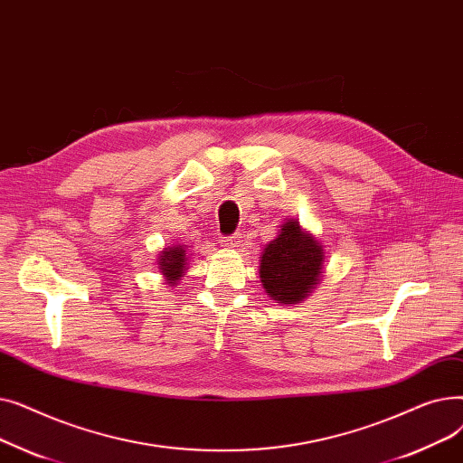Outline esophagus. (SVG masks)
Instances as JSON below:
<instances>
[{
    "label": "esophagus",
    "mask_w": 463,
    "mask_h": 463,
    "mask_svg": "<svg viewBox=\"0 0 463 463\" xmlns=\"http://www.w3.org/2000/svg\"><path fill=\"white\" fill-rule=\"evenodd\" d=\"M240 234H232V236H222V244L227 248H238L240 244Z\"/></svg>",
    "instance_id": "34e87169"
}]
</instances>
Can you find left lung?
<instances>
[{
  "mask_svg": "<svg viewBox=\"0 0 463 463\" xmlns=\"http://www.w3.org/2000/svg\"><path fill=\"white\" fill-rule=\"evenodd\" d=\"M323 266V246L300 227L298 219H287L260 255L259 276L272 300L298 304L319 283Z\"/></svg>",
  "mask_w": 463,
  "mask_h": 463,
  "instance_id": "obj_1",
  "label": "left lung"
}]
</instances>
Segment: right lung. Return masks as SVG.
Listing matches in <instances>:
<instances>
[{
	"label": "right lung",
	"mask_w": 463,
	"mask_h": 463,
	"mask_svg": "<svg viewBox=\"0 0 463 463\" xmlns=\"http://www.w3.org/2000/svg\"><path fill=\"white\" fill-rule=\"evenodd\" d=\"M185 260H187L185 246H170L161 251L157 264L168 285H176V281L184 276L185 264H187Z\"/></svg>",
	"instance_id": "add662e5"
}]
</instances>
